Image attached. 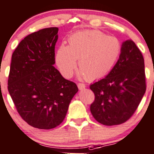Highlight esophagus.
I'll return each mask as SVG.
<instances>
[{"label": "esophagus", "instance_id": "esophagus-1", "mask_svg": "<svg viewBox=\"0 0 154 154\" xmlns=\"http://www.w3.org/2000/svg\"><path fill=\"white\" fill-rule=\"evenodd\" d=\"M77 86H78V87H79V90H83V89L85 88V87H86L84 84H82V83H79L77 84Z\"/></svg>", "mask_w": 154, "mask_h": 154}]
</instances>
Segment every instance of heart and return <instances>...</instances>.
Returning <instances> with one entry per match:
<instances>
[{
    "label": "heart",
    "instance_id": "1",
    "mask_svg": "<svg viewBox=\"0 0 154 154\" xmlns=\"http://www.w3.org/2000/svg\"><path fill=\"white\" fill-rule=\"evenodd\" d=\"M68 45L61 44L55 55L56 64L66 79L72 77L78 64V75L95 81L112 70L121 52V43L116 37L98 30H84L68 37Z\"/></svg>",
    "mask_w": 154,
    "mask_h": 154
}]
</instances>
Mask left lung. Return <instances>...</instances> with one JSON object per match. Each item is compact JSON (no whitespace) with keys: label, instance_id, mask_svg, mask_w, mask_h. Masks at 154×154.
Segmentation results:
<instances>
[{"label":"left lung","instance_id":"8db88e82","mask_svg":"<svg viewBox=\"0 0 154 154\" xmlns=\"http://www.w3.org/2000/svg\"><path fill=\"white\" fill-rule=\"evenodd\" d=\"M90 88L95 94L91 113L98 123L119 125L133 115L146 90L143 54L133 41L123 42L112 70Z\"/></svg>","mask_w":154,"mask_h":154}]
</instances>
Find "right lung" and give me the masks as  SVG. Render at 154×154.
<instances>
[{
    "instance_id": "obj_1",
    "label": "right lung",
    "mask_w": 154,
    "mask_h": 154,
    "mask_svg": "<svg viewBox=\"0 0 154 154\" xmlns=\"http://www.w3.org/2000/svg\"><path fill=\"white\" fill-rule=\"evenodd\" d=\"M58 31L51 27L29 34L11 57L8 90L20 117L39 129L62 123L79 90L54 67Z\"/></svg>"
}]
</instances>
